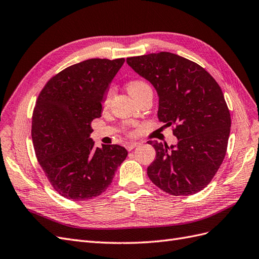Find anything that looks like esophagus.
I'll use <instances>...</instances> for the list:
<instances>
[{"mask_svg": "<svg viewBox=\"0 0 259 259\" xmlns=\"http://www.w3.org/2000/svg\"><path fill=\"white\" fill-rule=\"evenodd\" d=\"M138 145H139V143H137V142L128 143V144H126V149H127L128 151H131V150H133V149H134V148H136Z\"/></svg>", "mask_w": 259, "mask_h": 259, "instance_id": "1", "label": "esophagus"}]
</instances>
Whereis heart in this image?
<instances>
[{
    "mask_svg": "<svg viewBox=\"0 0 259 259\" xmlns=\"http://www.w3.org/2000/svg\"><path fill=\"white\" fill-rule=\"evenodd\" d=\"M126 89H127V91H128L131 95L134 98H136L143 92H145L147 90H150V86H149L143 80H133V81H130L127 83ZM112 93H113L112 89H109L105 93L103 99H101V107H103V109H107L109 107V105H110L111 98H112Z\"/></svg>",
    "mask_w": 259,
    "mask_h": 259,
    "instance_id": "b5f03b06",
    "label": "heart"
}]
</instances>
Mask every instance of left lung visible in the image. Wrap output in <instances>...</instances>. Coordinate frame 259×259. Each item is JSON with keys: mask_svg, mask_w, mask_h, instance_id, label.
Segmentation results:
<instances>
[{"mask_svg": "<svg viewBox=\"0 0 259 259\" xmlns=\"http://www.w3.org/2000/svg\"><path fill=\"white\" fill-rule=\"evenodd\" d=\"M127 65L159 96V121L175 125L176 145L148 142L155 160L147 174L161 190L191 195L210 183L225 159L231 117L221 86L204 68L176 54L128 57Z\"/></svg>", "mask_w": 259, "mask_h": 259, "instance_id": "1", "label": "left lung"}]
</instances>
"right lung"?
Here are the masks:
<instances>
[{
	"label": "right lung",
	"instance_id": "1",
	"mask_svg": "<svg viewBox=\"0 0 259 259\" xmlns=\"http://www.w3.org/2000/svg\"><path fill=\"white\" fill-rule=\"evenodd\" d=\"M125 59L84 60L46 83L36 100L31 136L44 173L62 197L85 201L111 185L127 150L94 147L91 123L101 116V99Z\"/></svg>",
	"mask_w": 259,
	"mask_h": 259
}]
</instances>
